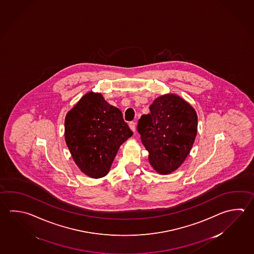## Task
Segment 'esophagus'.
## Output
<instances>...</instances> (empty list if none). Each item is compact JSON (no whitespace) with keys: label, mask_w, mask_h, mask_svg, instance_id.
<instances>
[{"label":"esophagus","mask_w":254,"mask_h":254,"mask_svg":"<svg viewBox=\"0 0 254 254\" xmlns=\"http://www.w3.org/2000/svg\"><path fill=\"white\" fill-rule=\"evenodd\" d=\"M129 126L130 129H131L133 132L136 130V123H135V122H130L129 124Z\"/></svg>","instance_id":"34e87169"}]
</instances>
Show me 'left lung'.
<instances>
[{"mask_svg":"<svg viewBox=\"0 0 254 254\" xmlns=\"http://www.w3.org/2000/svg\"><path fill=\"white\" fill-rule=\"evenodd\" d=\"M150 113L138 120V133L148 161L161 175L176 171L192 148L198 129L193 107L182 97L166 94L156 98Z\"/></svg>","mask_w":254,"mask_h":254,"instance_id":"left-lung-1","label":"left lung"}]
</instances>
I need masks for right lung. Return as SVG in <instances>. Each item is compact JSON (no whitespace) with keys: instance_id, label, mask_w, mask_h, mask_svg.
I'll return each mask as SVG.
<instances>
[{"instance_id":"obj_1","label":"right lung","mask_w":254,"mask_h":254,"mask_svg":"<svg viewBox=\"0 0 254 254\" xmlns=\"http://www.w3.org/2000/svg\"><path fill=\"white\" fill-rule=\"evenodd\" d=\"M65 141L78 168L91 178L110 170L121 145L132 136L123 114L100 93L88 92L66 115Z\"/></svg>"}]
</instances>
